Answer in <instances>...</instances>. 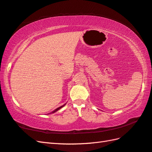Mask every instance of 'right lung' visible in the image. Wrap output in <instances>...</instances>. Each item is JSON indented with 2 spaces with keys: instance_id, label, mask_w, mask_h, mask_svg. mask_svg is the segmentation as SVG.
Returning a JSON list of instances; mask_svg holds the SVG:
<instances>
[{
  "instance_id": "right-lung-1",
  "label": "right lung",
  "mask_w": 152,
  "mask_h": 152,
  "mask_svg": "<svg viewBox=\"0 0 152 152\" xmlns=\"http://www.w3.org/2000/svg\"><path fill=\"white\" fill-rule=\"evenodd\" d=\"M66 104V103H65V104H63V106H60V107H59V108H56V110H53V112H51V113H50V114H53V113H55V112H56L57 110H60L61 108H63V106H64V105H65Z\"/></svg>"
}]
</instances>
